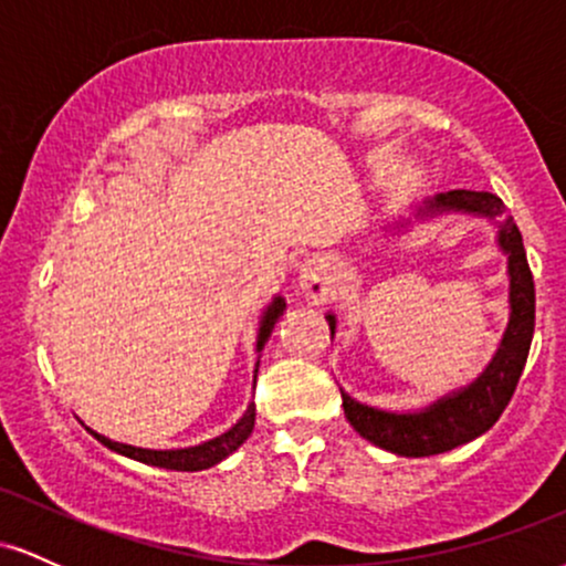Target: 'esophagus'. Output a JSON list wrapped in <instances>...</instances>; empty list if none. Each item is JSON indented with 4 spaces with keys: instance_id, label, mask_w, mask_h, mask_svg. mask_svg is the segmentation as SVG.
<instances>
[{
    "instance_id": "1",
    "label": "esophagus",
    "mask_w": 566,
    "mask_h": 566,
    "mask_svg": "<svg viewBox=\"0 0 566 566\" xmlns=\"http://www.w3.org/2000/svg\"><path fill=\"white\" fill-rule=\"evenodd\" d=\"M297 284H301L305 297H311V301H327V297L333 295V276H329L327 265L316 261V258L301 265Z\"/></svg>"
}]
</instances>
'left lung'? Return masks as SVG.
Here are the masks:
<instances>
[{
    "mask_svg": "<svg viewBox=\"0 0 566 566\" xmlns=\"http://www.w3.org/2000/svg\"><path fill=\"white\" fill-rule=\"evenodd\" d=\"M441 216H471L490 220L495 226V242L505 255V274H509V324H505L495 354L482 373L463 386L437 396L426 407L401 409V412L399 409H380L356 401L340 388L343 409H346V418L354 431L369 444L401 454V458H428V454L450 452L490 431L516 391V382L527 365L532 333H535V282L530 274L527 252H524L522 233L495 193L465 191V188L433 193V197L412 205L409 218L399 216L386 220L380 231L386 239H396L415 223H428ZM324 319L329 322L335 337L337 316L329 311L324 314Z\"/></svg>",
    "mask_w": 566,
    "mask_h": 566,
    "instance_id": "1",
    "label": "left lung"
}]
</instances>
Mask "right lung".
Listing matches in <instances>:
<instances>
[{"label": "right lung", "mask_w": 566, "mask_h": 566, "mask_svg": "<svg viewBox=\"0 0 566 566\" xmlns=\"http://www.w3.org/2000/svg\"><path fill=\"white\" fill-rule=\"evenodd\" d=\"M284 311H287V301H284L282 295L271 297V303L261 311V322H258V337H255L258 361H255V369H252L255 378H258V367H261V350L265 346V340L271 337V333H274L276 322L284 316ZM252 386H255V380H252ZM252 428H255V401H250L242 418H239L229 431L220 433V437H212L201 441V444H191V447H175V450H148V447H135V444H125V441H114L103 437V433L93 431V428H87V431L112 452L122 454V458L138 460L143 465H154V469H167V471H205V469H212V465L223 463L229 454L237 452L247 441V437L252 433Z\"/></svg>", "instance_id": "1"}]
</instances>
